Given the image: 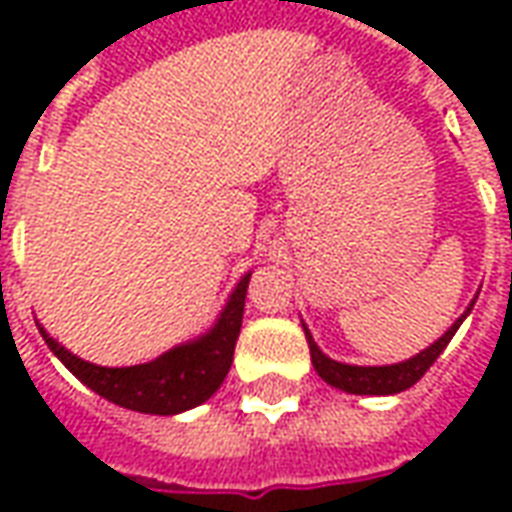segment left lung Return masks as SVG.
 <instances>
[{
	"label": "left lung",
	"instance_id": "left-lung-1",
	"mask_svg": "<svg viewBox=\"0 0 512 512\" xmlns=\"http://www.w3.org/2000/svg\"><path fill=\"white\" fill-rule=\"evenodd\" d=\"M477 301V296H474ZM474 301L466 307L458 321L452 323L447 332L441 334L439 340L433 345H428L425 351H419L417 356H411L406 362H397V365H378V367H362V365H345V362H337V359H329L323 354L318 343L312 340L310 329L304 326V337H307V345H310L312 367L318 370V376L332 384L334 389H343L348 395H397L408 386H414L419 378L425 376L430 370V365L441 356V351L447 348V343L452 340V334L458 332V326L466 321V315L472 312Z\"/></svg>",
	"mask_w": 512,
	"mask_h": 512
}]
</instances>
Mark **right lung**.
Here are the masks:
<instances>
[{
  "label": "right lung",
  "mask_w": 512,
  "mask_h": 512,
  "mask_svg": "<svg viewBox=\"0 0 512 512\" xmlns=\"http://www.w3.org/2000/svg\"><path fill=\"white\" fill-rule=\"evenodd\" d=\"M252 271L238 279L230 299L219 312L213 326L200 337L169 348L167 354L156 356L153 362L134 367H101L84 362L60 345L38 323L43 340L51 354L71 370L84 386L95 395L106 397L115 406L131 408L139 414H161L172 417L180 411L200 406L222 386L224 376L233 365V351L241 321H244V299Z\"/></svg>",
  "instance_id": "right-lung-1"
}]
</instances>
